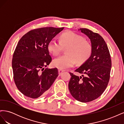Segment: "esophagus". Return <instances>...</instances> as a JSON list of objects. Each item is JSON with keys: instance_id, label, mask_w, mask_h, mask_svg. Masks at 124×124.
Segmentation results:
<instances>
[{"instance_id": "34e87169", "label": "esophagus", "mask_w": 124, "mask_h": 124, "mask_svg": "<svg viewBox=\"0 0 124 124\" xmlns=\"http://www.w3.org/2000/svg\"><path fill=\"white\" fill-rule=\"evenodd\" d=\"M64 71H65V70H63V69H58V73H59V75H61L62 73V72H64Z\"/></svg>"}]
</instances>
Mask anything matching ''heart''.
Segmentation results:
<instances>
[{"label": "heart", "instance_id": "heart-1", "mask_svg": "<svg viewBox=\"0 0 124 124\" xmlns=\"http://www.w3.org/2000/svg\"><path fill=\"white\" fill-rule=\"evenodd\" d=\"M63 48H66V54L59 56L52 62V65L58 68H71L77 62L83 64L92 53L91 44L83 36L71 31L62 33L59 41L52 40L47 44L48 51L54 56L61 53Z\"/></svg>", "mask_w": 124, "mask_h": 124}]
</instances>
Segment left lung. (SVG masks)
<instances>
[{
  "instance_id": "1",
  "label": "left lung",
  "mask_w": 124,
  "mask_h": 124,
  "mask_svg": "<svg viewBox=\"0 0 124 124\" xmlns=\"http://www.w3.org/2000/svg\"><path fill=\"white\" fill-rule=\"evenodd\" d=\"M89 38L92 46L90 58L75 70L85 74L80 77L70 72L71 78L68 87L74 98L88 102L98 98L106 89L110 80L111 59L107 45L98 33L87 28H80Z\"/></svg>"
}]
</instances>
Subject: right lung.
Returning <instances> with one entry per match:
<instances>
[{
  "label": "right lung",
  "instance_id": "obj_1",
  "mask_svg": "<svg viewBox=\"0 0 124 124\" xmlns=\"http://www.w3.org/2000/svg\"><path fill=\"white\" fill-rule=\"evenodd\" d=\"M63 28L35 29L26 33L18 41L12 66L15 83L25 96L38 98L47 92L58 77L57 68L44 69V67L52 61L47 50L48 42Z\"/></svg>",
  "mask_w": 124,
  "mask_h": 124
}]
</instances>
